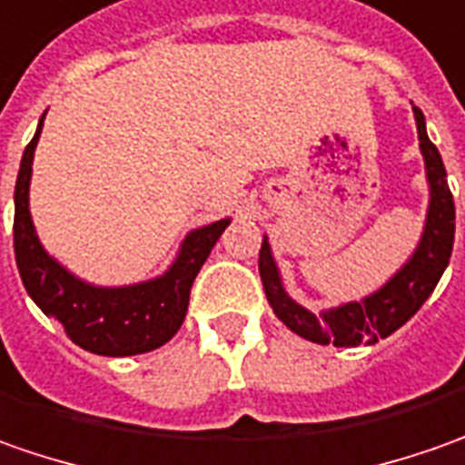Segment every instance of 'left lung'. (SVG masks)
Returning a JSON list of instances; mask_svg holds the SVG:
<instances>
[{
  "instance_id": "left-lung-1",
  "label": "left lung",
  "mask_w": 465,
  "mask_h": 465,
  "mask_svg": "<svg viewBox=\"0 0 465 465\" xmlns=\"http://www.w3.org/2000/svg\"><path fill=\"white\" fill-rule=\"evenodd\" d=\"M414 118H417L420 149L424 153L427 180H430V211H427V223H424L422 242L417 252L378 293L316 316L306 312L303 306H298L296 301L288 298V293L282 291L278 267L270 254V244L267 239L262 242L260 278H262L264 296L282 324L301 334L303 340H312L316 344L355 347V344H373L389 337L422 309V303L435 291V285L450 262L453 239H456V203L445 180L440 152L427 138L424 115L420 107H414Z\"/></svg>"
}]
</instances>
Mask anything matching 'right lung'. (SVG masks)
<instances>
[{
    "label": "right lung",
    "mask_w": 465,
    "mask_h": 465,
    "mask_svg": "<svg viewBox=\"0 0 465 465\" xmlns=\"http://www.w3.org/2000/svg\"><path fill=\"white\" fill-rule=\"evenodd\" d=\"M41 128L43 121L25 149L15 184V260L25 291L45 316L56 319L72 342L94 355L125 358L162 347L183 327L193 281L229 221L223 218L195 229L184 239L174 264L156 281L128 288H94L76 281L45 254L27 208L33 153Z\"/></svg>",
    "instance_id": "obj_1"
}]
</instances>
